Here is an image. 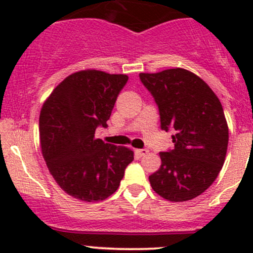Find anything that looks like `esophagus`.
<instances>
[{"mask_svg":"<svg viewBox=\"0 0 253 253\" xmlns=\"http://www.w3.org/2000/svg\"><path fill=\"white\" fill-rule=\"evenodd\" d=\"M134 153H136L138 157H143V155L148 154V149H136L134 150Z\"/></svg>","mask_w":253,"mask_h":253,"instance_id":"obj_1","label":"esophagus"}]
</instances>
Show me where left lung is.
<instances>
[{
    "label": "left lung",
    "instance_id": "1",
    "mask_svg": "<svg viewBox=\"0 0 253 253\" xmlns=\"http://www.w3.org/2000/svg\"><path fill=\"white\" fill-rule=\"evenodd\" d=\"M159 109L162 129L174 128L175 147L159 153L162 165L149 176L152 188L171 202L203 193L216 178L229 142L223 106L208 84L183 68L139 73Z\"/></svg>",
    "mask_w": 253,
    "mask_h": 253
}]
</instances>
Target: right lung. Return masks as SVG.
<instances>
[{"label":"right lung","mask_w":253,"mask_h":253,"mask_svg":"<svg viewBox=\"0 0 253 253\" xmlns=\"http://www.w3.org/2000/svg\"><path fill=\"white\" fill-rule=\"evenodd\" d=\"M126 75L84 70L63 79L45 100L39 131L48 171L67 195L98 202L119 188L133 152L94 137L106 127Z\"/></svg>","instance_id":"obj_1"}]
</instances>
